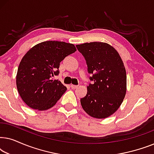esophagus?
<instances>
[{"label": "esophagus", "mask_w": 154, "mask_h": 154, "mask_svg": "<svg viewBox=\"0 0 154 154\" xmlns=\"http://www.w3.org/2000/svg\"><path fill=\"white\" fill-rule=\"evenodd\" d=\"M70 86L72 89H75V88H77L78 87H79V85H71Z\"/></svg>", "instance_id": "obj_1"}]
</instances>
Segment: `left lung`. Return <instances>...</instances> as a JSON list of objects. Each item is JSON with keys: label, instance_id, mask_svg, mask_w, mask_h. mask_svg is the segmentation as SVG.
I'll return each instance as SVG.
<instances>
[{"label": "left lung", "instance_id": "left-lung-1", "mask_svg": "<svg viewBox=\"0 0 154 154\" xmlns=\"http://www.w3.org/2000/svg\"><path fill=\"white\" fill-rule=\"evenodd\" d=\"M88 66L92 83L81 99V106L90 116L105 119L121 106L126 93V71L118 52L109 44L100 42L77 45Z\"/></svg>", "mask_w": 154, "mask_h": 154}]
</instances>
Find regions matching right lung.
<instances>
[{"label": "right lung", "instance_id": "add662e5", "mask_svg": "<svg viewBox=\"0 0 154 154\" xmlns=\"http://www.w3.org/2000/svg\"><path fill=\"white\" fill-rule=\"evenodd\" d=\"M75 51L73 44L50 41L37 44L26 52L19 65L16 83L27 106L43 111L57 102L66 87L53 77L60 73V62Z\"/></svg>", "mask_w": 154, "mask_h": 154}]
</instances>
